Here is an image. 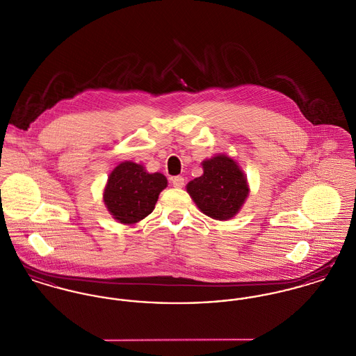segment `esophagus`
I'll return each mask as SVG.
<instances>
[{"label":"esophagus","instance_id":"34e87169","mask_svg":"<svg viewBox=\"0 0 356 356\" xmlns=\"http://www.w3.org/2000/svg\"><path fill=\"white\" fill-rule=\"evenodd\" d=\"M172 184H173V187H176V188H183V187H184V177H181V176H175V177L172 179Z\"/></svg>","mask_w":356,"mask_h":356}]
</instances>
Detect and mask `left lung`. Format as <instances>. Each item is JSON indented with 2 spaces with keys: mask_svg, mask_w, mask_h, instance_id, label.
I'll return each instance as SVG.
<instances>
[{
  "mask_svg": "<svg viewBox=\"0 0 356 356\" xmlns=\"http://www.w3.org/2000/svg\"><path fill=\"white\" fill-rule=\"evenodd\" d=\"M202 168L203 175L186 187L197 209L217 220L237 216L250 191L241 166L226 154H217L202 161Z\"/></svg>",
  "mask_w": 356,
  "mask_h": 356,
  "instance_id": "8db88e82",
  "label": "left lung"
}]
</instances>
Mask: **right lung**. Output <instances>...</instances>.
I'll list each match as a JSON object with an SVG mask.
<instances>
[{"label": "right lung", "instance_id": "add662e5", "mask_svg": "<svg viewBox=\"0 0 356 356\" xmlns=\"http://www.w3.org/2000/svg\"><path fill=\"white\" fill-rule=\"evenodd\" d=\"M166 186L163 173H149L143 165L123 161L111 172L103 202L112 218L123 225H134L154 210Z\"/></svg>", "mask_w": 356, "mask_h": 356}]
</instances>
